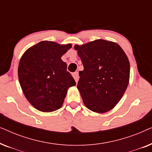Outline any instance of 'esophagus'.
I'll return each mask as SVG.
<instances>
[{"label":"esophagus","mask_w":152,"mask_h":152,"mask_svg":"<svg viewBox=\"0 0 152 152\" xmlns=\"http://www.w3.org/2000/svg\"><path fill=\"white\" fill-rule=\"evenodd\" d=\"M73 75V77H74V79H75V82H78V80H79V77H79V73H78V72H74V73H73V75Z\"/></svg>","instance_id":"1"}]
</instances>
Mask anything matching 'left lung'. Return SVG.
Segmentation results:
<instances>
[{"mask_svg":"<svg viewBox=\"0 0 152 152\" xmlns=\"http://www.w3.org/2000/svg\"><path fill=\"white\" fill-rule=\"evenodd\" d=\"M84 70L79 72L77 88L84 105L102 113L119 102L129 84V61L117 43L103 40L75 45Z\"/></svg>","mask_w":152,"mask_h":152,"instance_id":"obj_1","label":"left lung"}]
</instances>
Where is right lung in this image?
Returning <instances> with one entry per match:
<instances>
[{"mask_svg": "<svg viewBox=\"0 0 152 152\" xmlns=\"http://www.w3.org/2000/svg\"><path fill=\"white\" fill-rule=\"evenodd\" d=\"M71 47L43 41L27 50L20 58L18 68L20 87L29 102L39 111L60 109L68 89L75 86L61 59Z\"/></svg>", "mask_w": 152, "mask_h": 152, "instance_id": "add662e5", "label": "right lung"}]
</instances>
